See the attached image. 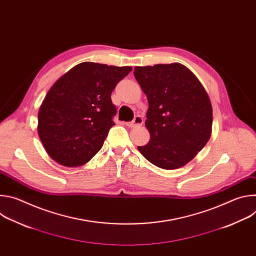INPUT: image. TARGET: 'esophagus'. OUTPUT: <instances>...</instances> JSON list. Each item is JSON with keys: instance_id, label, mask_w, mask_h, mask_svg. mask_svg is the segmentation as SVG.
<instances>
[{"instance_id": "1", "label": "esophagus", "mask_w": 256, "mask_h": 256, "mask_svg": "<svg viewBox=\"0 0 256 256\" xmlns=\"http://www.w3.org/2000/svg\"><path fill=\"white\" fill-rule=\"evenodd\" d=\"M142 124H144L142 118L140 116H136L132 122H128V124H126V126H128V128H136V126H142Z\"/></svg>"}]
</instances>
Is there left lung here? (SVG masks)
Wrapping results in <instances>:
<instances>
[{
  "label": "left lung",
  "mask_w": 256,
  "mask_h": 256,
  "mask_svg": "<svg viewBox=\"0 0 256 256\" xmlns=\"http://www.w3.org/2000/svg\"><path fill=\"white\" fill-rule=\"evenodd\" d=\"M134 75L147 95L146 128L150 132L140 153L155 166L173 170L186 165L212 134L210 97L194 72L179 62L136 66Z\"/></svg>",
  "instance_id": "1"
}]
</instances>
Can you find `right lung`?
I'll use <instances>...</instances> for the list:
<instances>
[{
    "label": "right lung",
    "mask_w": 256,
    "mask_h": 256,
    "mask_svg": "<svg viewBox=\"0 0 256 256\" xmlns=\"http://www.w3.org/2000/svg\"><path fill=\"white\" fill-rule=\"evenodd\" d=\"M132 66L84 62L48 90L38 112V132L50 157L66 167L89 162L114 126L112 93Z\"/></svg>",
    "instance_id": "add662e5"
}]
</instances>
